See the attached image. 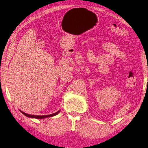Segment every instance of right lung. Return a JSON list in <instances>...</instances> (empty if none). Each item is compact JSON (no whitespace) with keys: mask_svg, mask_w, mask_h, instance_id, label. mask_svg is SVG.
Here are the masks:
<instances>
[{"mask_svg":"<svg viewBox=\"0 0 148 148\" xmlns=\"http://www.w3.org/2000/svg\"><path fill=\"white\" fill-rule=\"evenodd\" d=\"M21 112H22V113H23L25 116L29 117V118H37V119H42V118H47V117H51V116H56L57 114L59 113V111H58L57 112L53 113V114H48V115H42V116H39V115H34V114H27L23 112H22L20 110Z\"/></svg>","mask_w":148,"mask_h":148,"instance_id":"right-lung-1","label":"right lung"}]
</instances>
